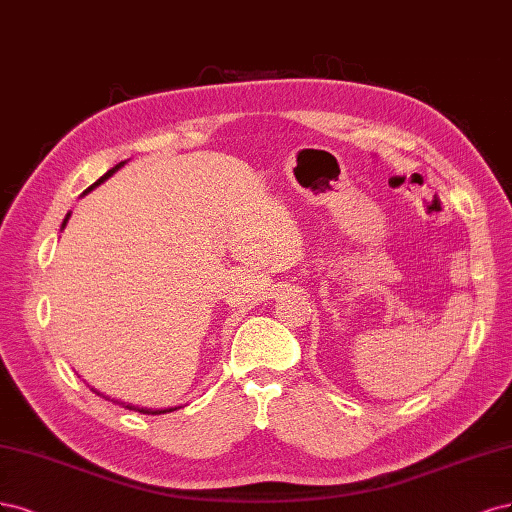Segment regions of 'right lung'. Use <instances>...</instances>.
Listing matches in <instances>:
<instances>
[{"label": "right lung", "instance_id": "1", "mask_svg": "<svg viewBox=\"0 0 512 512\" xmlns=\"http://www.w3.org/2000/svg\"><path fill=\"white\" fill-rule=\"evenodd\" d=\"M125 163H127V161H121V163H117V166H114L112 170H108V172H106V174H104L100 180H95V183H93V185H91V187H89L85 193H82V195H87V193H89V191H93L97 185H102L104 180H108V178H110L114 172H119V168H123ZM82 195H80V197H82ZM70 214H72V212L65 214V219H63V223H61V229H65V225H68V221H70ZM89 389H91L93 393H97V395H102V398L110 400L108 395L100 393V391H97V389H93V387H89ZM112 402H114V404H121V406H123V408H127V410H136V412H142V415H166V412H172V410L180 408V406H174V408H172V406H170V408H146V406H134V404H127V402H121V400H112Z\"/></svg>", "mask_w": 512, "mask_h": 512}]
</instances>
